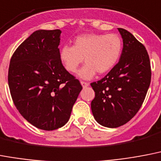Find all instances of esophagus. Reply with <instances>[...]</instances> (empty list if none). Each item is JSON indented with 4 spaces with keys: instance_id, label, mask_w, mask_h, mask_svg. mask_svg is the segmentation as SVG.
I'll use <instances>...</instances> for the list:
<instances>
[{
    "instance_id": "esophagus-1",
    "label": "esophagus",
    "mask_w": 161,
    "mask_h": 161,
    "mask_svg": "<svg viewBox=\"0 0 161 161\" xmlns=\"http://www.w3.org/2000/svg\"><path fill=\"white\" fill-rule=\"evenodd\" d=\"M80 84H81V86L83 87H87L89 86V83L88 82H86V81H80Z\"/></svg>"
}]
</instances>
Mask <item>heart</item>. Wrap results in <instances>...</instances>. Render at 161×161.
I'll return each instance as SVG.
<instances>
[{"instance_id":"1","label":"heart","mask_w":161,"mask_h":161,"mask_svg":"<svg viewBox=\"0 0 161 161\" xmlns=\"http://www.w3.org/2000/svg\"><path fill=\"white\" fill-rule=\"evenodd\" d=\"M122 40L117 34H85L77 36L74 46H62L60 59L68 72L75 74L85 58L86 65L79 76L89 80L99 74L110 71L119 60Z\"/></svg>"}]
</instances>
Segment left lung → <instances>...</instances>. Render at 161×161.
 <instances>
[{"instance_id": "8db88e82", "label": "left lung", "mask_w": 161, "mask_h": 161, "mask_svg": "<svg viewBox=\"0 0 161 161\" xmlns=\"http://www.w3.org/2000/svg\"><path fill=\"white\" fill-rule=\"evenodd\" d=\"M123 39L119 62L104 78L92 82L94 118L99 124L116 128L130 120L143 104L151 80L146 47L128 31L118 28Z\"/></svg>"}]
</instances>
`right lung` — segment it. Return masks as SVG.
<instances>
[{"instance_id": "add662e5", "label": "right lung", "mask_w": 161, "mask_h": 161, "mask_svg": "<svg viewBox=\"0 0 161 161\" xmlns=\"http://www.w3.org/2000/svg\"><path fill=\"white\" fill-rule=\"evenodd\" d=\"M60 30H39L18 46L11 56L8 85L18 111L38 129L65 125L82 90L60 59Z\"/></svg>"}]
</instances>
